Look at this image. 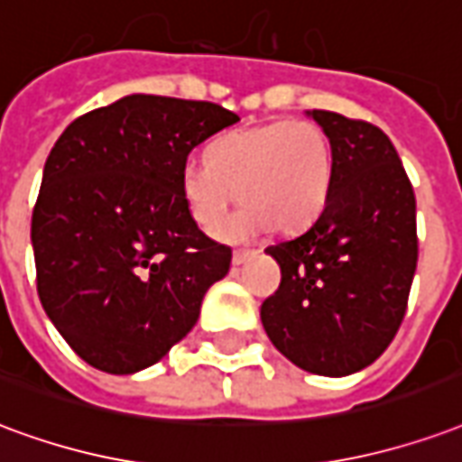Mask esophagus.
<instances>
[{"instance_id":"esophagus-1","label":"esophagus","mask_w":462,"mask_h":462,"mask_svg":"<svg viewBox=\"0 0 462 462\" xmlns=\"http://www.w3.org/2000/svg\"><path fill=\"white\" fill-rule=\"evenodd\" d=\"M254 254H257L254 249H235V252H232V262H235V264H245V262H249Z\"/></svg>"}]
</instances>
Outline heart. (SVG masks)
<instances>
[{
  "mask_svg": "<svg viewBox=\"0 0 462 462\" xmlns=\"http://www.w3.org/2000/svg\"><path fill=\"white\" fill-rule=\"evenodd\" d=\"M330 183V139L309 119L232 129L210 144L208 162H190L180 171V196L203 230L220 225L235 196L245 203L222 227L230 240L269 225L282 232L309 225L323 210Z\"/></svg>",
  "mask_w": 462,
  "mask_h": 462,
  "instance_id": "b5f03b06",
  "label": "heart"
}]
</instances>
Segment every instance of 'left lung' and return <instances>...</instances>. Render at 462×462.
Listing matches in <instances>:
<instances>
[{
  "label": "left lung",
  "mask_w": 462,
  "mask_h": 462,
  "mask_svg": "<svg viewBox=\"0 0 462 462\" xmlns=\"http://www.w3.org/2000/svg\"><path fill=\"white\" fill-rule=\"evenodd\" d=\"M310 117L333 149V183L306 230L266 247L282 283L262 303L269 340L300 370L345 377L394 340L419 262L416 196L379 126L328 109Z\"/></svg>",
  "instance_id": "8db88e82"
}]
</instances>
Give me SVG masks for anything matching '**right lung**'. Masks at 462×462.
Here are the masks:
<instances>
[{"label":"right lung","instance_id":"obj_1","mask_svg":"<svg viewBox=\"0 0 462 462\" xmlns=\"http://www.w3.org/2000/svg\"><path fill=\"white\" fill-rule=\"evenodd\" d=\"M240 117L215 102L129 95L73 119L51 149L31 215L36 289L95 370L132 374L196 326L230 272L180 196L188 153Z\"/></svg>","mask_w":462,"mask_h":462}]
</instances>
